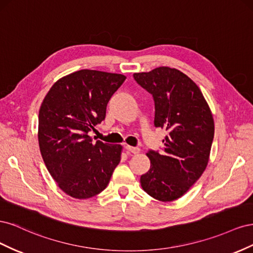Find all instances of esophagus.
Segmentation results:
<instances>
[{
  "instance_id": "esophagus-1",
  "label": "esophagus",
  "mask_w": 253,
  "mask_h": 253,
  "mask_svg": "<svg viewBox=\"0 0 253 253\" xmlns=\"http://www.w3.org/2000/svg\"><path fill=\"white\" fill-rule=\"evenodd\" d=\"M126 150L127 152H131L133 154H138L140 152V149L137 148V147H131V145H126Z\"/></svg>"
}]
</instances>
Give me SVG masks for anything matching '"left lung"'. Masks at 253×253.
<instances>
[{"label": "left lung", "mask_w": 253, "mask_h": 253, "mask_svg": "<svg viewBox=\"0 0 253 253\" xmlns=\"http://www.w3.org/2000/svg\"><path fill=\"white\" fill-rule=\"evenodd\" d=\"M133 77L154 99V126L168 132L164 152L147 153L151 167L141 175V187L155 200L172 202L206 170L214 137L212 114L200 87L178 70L162 66Z\"/></svg>", "instance_id": "left-lung-1"}]
</instances>
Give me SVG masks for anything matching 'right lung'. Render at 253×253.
I'll return each instance as SVG.
<instances>
[{"label":"right lung","instance_id":"add662e5","mask_svg":"<svg viewBox=\"0 0 253 253\" xmlns=\"http://www.w3.org/2000/svg\"><path fill=\"white\" fill-rule=\"evenodd\" d=\"M126 76L81 70L59 79L39 111L38 139L41 155L59 188L86 200L109 185L120 162V144L96 142L88 132L105 118L111 97Z\"/></svg>","mask_w":253,"mask_h":253}]
</instances>
